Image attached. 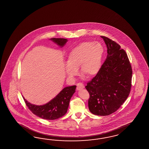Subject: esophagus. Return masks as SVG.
I'll list each match as a JSON object with an SVG mask.
<instances>
[{
  "mask_svg": "<svg viewBox=\"0 0 149 149\" xmlns=\"http://www.w3.org/2000/svg\"><path fill=\"white\" fill-rule=\"evenodd\" d=\"M76 86H77L76 89H77V91L82 89H84V84H81V83H78V84H77Z\"/></svg>",
  "mask_w": 149,
  "mask_h": 149,
  "instance_id": "esophagus-1",
  "label": "esophagus"
}]
</instances>
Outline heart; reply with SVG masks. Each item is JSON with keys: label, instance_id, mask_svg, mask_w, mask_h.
<instances>
[{"label": "heart", "instance_id": "1", "mask_svg": "<svg viewBox=\"0 0 149 149\" xmlns=\"http://www.w3.org/2000/svg\"><path fill=\"white\" fill-rule=\"evenodd\" d=\"M104 48L98 42L85 41L73 48L68 55L65 73L70 77L77 74L80 67L82 75L93 77L98 73L101 66Z\"/></svg>", "mask_w": 149, "mask_h": 149}]
</instances>
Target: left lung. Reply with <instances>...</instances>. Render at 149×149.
I'll list each match as a JSON object with an SVG mask.
<instances>
[{"label":"left lung","mask_w":149,"mask_h":149,"mask_svg":"<svg viewBox=\"0 0 149 149\" xmlns=\"http://www.w3.org/2000/svg\"><path fill=\"white\" fill-rule=\"evenodd\" d=\"M107 47V58L98 73L85 87L90 97L91 113L108 116L120 108L130 93L132 68L127 54L119 44L101 36Z\"/></svg>","instance_id":"8db88e82"}]
</instances>
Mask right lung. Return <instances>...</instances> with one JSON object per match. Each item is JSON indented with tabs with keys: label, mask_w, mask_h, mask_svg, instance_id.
<instances>
[{
	"label": "right lung",
	"mask_w": 149,
	"mask_h": 149,
	"mask_svg": "<svg viewBox=\"0 0 149 149\" xmlns=\"http://www.w3.org/2000/svg\"><path fill=\"white\" fill-rule=\"evenodd\" d=\"M51 40L61 47L68 40L63 38H51ZM76 87V86H73L63 88L55 98L45 105H34L27 101L23 96L22 97L27 107L34 115L45 120H56L67 113L70 100L75 93Z\"/></svg>",
	"instance_id": "add662e5"
}]
</instances>
